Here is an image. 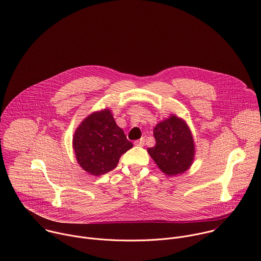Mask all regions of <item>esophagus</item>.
<instances>
[{"label": "esophagus", "instance_id": "esophagus-1", "mask_svg": "<svg viewBox=\"0 0 261 261\" xmlns=\"http://www.w3.org/2000/svg\"><path fill=\"white\" fill-rule=\"evenodd\" d=\"M144 142H145V139H144V138H141V139H139V140L134 141V144L137 145V146H143V145H144Z\"/></svg>", "mask_w": 261, "mask_h": 261}]
</instances>
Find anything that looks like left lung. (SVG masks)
Listing matches in <instances>:
<instances>
[{"label": "left lung", "instance_id": "obj_1", "mask_svg": "<svg viewBox=\"0 0 261 261\" xmlns=\"http://www.w3.org/2000/svg\"><path fill=\"white\" fill-rule=\"evenodd\" d=\"M155 145L147 148L158 167L168 176L186 172L193 164L195 143L187 123L172 115L153 129Z\"/></svg>", "mask_w": 261, "mask_h": 261}]
</instances>
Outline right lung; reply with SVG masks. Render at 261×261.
<instances>
[{
	"instance_id": "obj_1",
	"label": "right lung",
	"mask_w": 261,
	"mask_h": 261,
	"mask_svg": "<svg viewBox=\"0 0 261 261\" xmlns=\"http://www.w3.org/2000/svg\"><path fill=\"white\" fill-rule=\"evenodd\" d=\"M72 146L79 165L94 176L115 169L133 144L116 124L110 110L95 112L76 128Z\"/></svg>"
}]
</instances>
